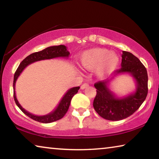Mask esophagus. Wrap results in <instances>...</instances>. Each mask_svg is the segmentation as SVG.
I'll use <instances>...</instances> for the list:
<instances>
[{"label":"esophagus","mask_w":159,"mask_h":159,"mask_svg":"<svg viewBox=\"0 0 159 159\" xmlns=\"http://www.w3.org/2000/svg\"><path fill=\"white\" fill-rule=\"evenodd\" d=\"M88 86H89V84L88 83H83V84L80 86V88H81L82 90L85 89V88H87Z\"/></svg>","instance_id":"obj_1"}]
</instances>
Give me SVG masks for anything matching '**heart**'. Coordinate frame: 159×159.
Segmentation results:
<instances>
[{
	"instance_id": "heart-1",
	"label": "heart",
	"mask_w": 159,
	"mask_h": 159,
	"mask_svg": "<svg viewBox=\"0 0 159 159\" xmlns=\"http://www.w3.org/2000/svg\"><path fill=\"white\" fill-rule=\"evenodd\" d=\"M83 69L93 71L95 69L99 77H105L111 74L119 64L116 53L106 48H95L85 50L79 60Z\"/></svg>"
}]
</instances>
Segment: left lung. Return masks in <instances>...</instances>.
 Returning <instances> with one entry per match:
<instances>
[{
	"mask_svg": "<svg viewBox=\"0 0 159 159\" xmlns=\"http://www.w3.org/2000/svg\"><path fill=\"white\" fill-rule=\"evenodd\" d=\"M121 57V68L115 71L114 76L124 74L130 75L135 81V91L127 96L118 97L109 88L112 79L94 85L97 89L94 109L101 117L109 120H120L130 116L139 108L148 93V75L145 66L130 52L123 51Z\"/></svg>",
	"mask_w": 159,
	"mask_h": 159,
	"instance_id": "left-lung-1",
	"label": "left lung"
}]
</instances>
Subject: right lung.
<instances>
[{
  "mask_svg": "<svg viewBox=\"0 0 159 159\" xmlns=\"http://www.w3.org/2000/svg\"><path fill=\"white\" fill-rule=\"evenodd\" d=\"M70 53L68 50H67V48L64 45H54V46H50L46 48L45 49L43 50L40 52H36L34 53L31 54L26 57L25 60H24L20 63V66L16 71L15 74L14 75V80H13V90H14V99L15 101V103L17 104V107L21 109L24 114H25L26 116H28L29 118H32L34 120H36L38 122L43 123H52L56 120H60L62 118L66 113L68 111V109L70 105V102L72 98H73L74 95L78 93V90H79L80 87H74L72 88H70L69 90H67V92L64 94L63 98L58 104L57 107L51 111L49 114L43 116H37L34 115L31 113L29 112L23 108L20 105L19 102L16 97L15 93V83L18 77L21 74V72L24 71L26 66L29 64H31L34 62H36L38 61L44 60H50V59L57 58V57H69Z\"/></svg>",
  "mask_w": 159,
  "mask_h": 159,
  "instance_id": "add662e5",
  "label": "right lung"
}]
</instances>
